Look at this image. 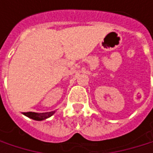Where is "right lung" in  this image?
<instances>
[{"label": "right lung", "mask_w": 153, "mask_h": 153, "mask_svg": "<svg viewBox=\"0 0 153 153\" xmlns=\"http://www.w3.org/2000/svg\"><path fill=\"white\" fill-rule=\"evenodd\" d=\"M24 114L33 120H45L47 118L50 117L51 115L54 114V111H50V112H42V113H38V112H32V111H28V112H24Z\"/></svg>", "instance_id": "1"}]
</instances>
